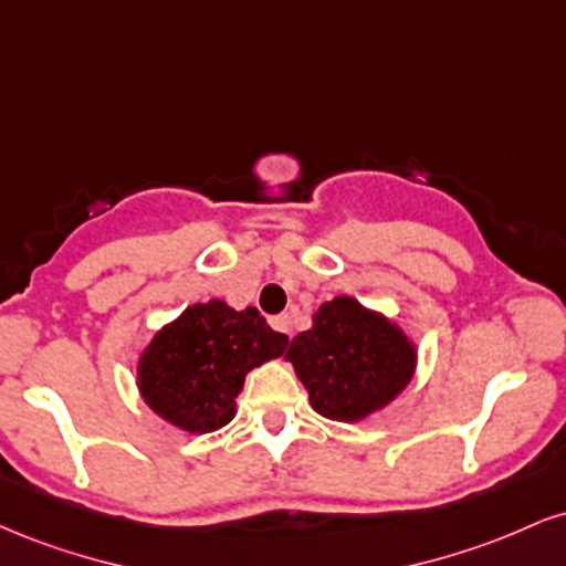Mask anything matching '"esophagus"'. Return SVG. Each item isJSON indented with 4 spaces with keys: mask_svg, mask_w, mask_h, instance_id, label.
Wrapping results in <instances>:
<instances>
[{
    "mask_svg": "<svg viewBox=\"0 0 566 566\" xmlns=\"http://www.w3.org/2000/svg\"><path fill=\"white\" fill-rule=\"evenodd\" d=\"M271 327L279 329V333H284L287 337H292V324H290V316L287 314H279L271 319Z\"/></svg>",
    "mask_w": 566,
    "mask_h": 566,
    "instance_id": "1",
    "label": "esophagus"
}]
</instances>
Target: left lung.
I'll use <instances>...</instances> for the list:
<instances>
[{
	"label": "left lung",
	"mask_w": 566,
	"mask_h": 566,
	"mask_svg": "<svg viewBox=\"0 0 566 566\" xmlns=\"http://www.w3.org/2000/svg\"><path fill=\"white\" fill-rule=\"evenodd\" d=\"M287 359L329 420H359L386 407L412 378L415 348L399 327L335 297L314 314V327L292 337Z\"/></svg>",
	"instance_id": "8db88e82"
}]
</instances>
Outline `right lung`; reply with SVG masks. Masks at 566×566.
<instances>
[{
  "mask_svg": "<svg viewBox=\"0 0 566 566\" xmlns=\"http://www.w3.org/2000/svg\"><path fill=\"white\" fill-rule=\"evenodd\" d=\"M258 308L233 311L210 301L167 324L140 356L138 386L154 412L191 433H210L233 418L244 375L284 354Z\"/></svg>",
  "mask_w": 566,
  "mask_h": 566,
  "instance_id": "right-lung-1",
  "label": "right lung"
}]
</instances>
